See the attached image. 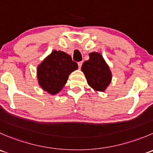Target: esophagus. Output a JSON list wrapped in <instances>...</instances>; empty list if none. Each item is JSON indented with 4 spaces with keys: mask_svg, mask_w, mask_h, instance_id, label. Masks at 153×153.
<instances>
[{
    "mask_svg": "<svg viewBox=\"0 0 153 153\" xmlns=\"http://www.w3.org/2000/svg\"><path fill=\"white\" fill-rule=\"evenodd\" d=\"M82 64H83V62L82 61H80V62H78V67L80 68V69H81V66H82Z\"/></svg>",
    "mask_w": 153,
    "mask_h": 153,
    "instance_id": "34e87169",
    "label": "esophagus"
}]
</instances>
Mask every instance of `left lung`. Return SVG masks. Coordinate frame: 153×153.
<instances>
[{"mask_svg":"<svg viewBox=\"0 0 153 153\" xmlns=\"http://www.w3.org/2000/svg\"><path fill=\"white\" fill-rule=\"evenodd\" d=\"M89 56L90 59L83 63L81 70L92 88L98 91H104L111 81L109 67L99 53L92 52Z\"/></svg>","mask_w":153,"mask_h":153,"instance_id":"left-lung-1","label":"left lung"}]
</instances>
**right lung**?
Listing matches in <instances>:
<instances>
[{
	"instance_id": "obj_1",
	"label": "right lung",
	"mask_w": 153,
	"mask_h": 153,
	"mask_svg": "<svg viewBox=\"0 0 153 153\" xmlns=\"http://www.w3.org/2000/svg\"><path fill=\"white\" fill-rule=\"evenodd\" d=\"M78 69L71 56L61 51H54L38 66L37 77L44 90L56 94L66 83L69 75Z\"/></svg>"
}]
</instances>
